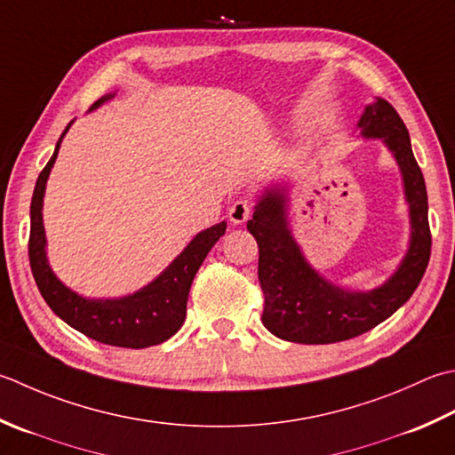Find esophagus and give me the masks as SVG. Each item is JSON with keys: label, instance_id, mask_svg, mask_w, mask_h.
Segmentation results:
<instances>
[{"label": "esophagus", "instance_id": "1", "mask_svg": "<svg viewBox=\"0 0 455 455\" xmlns=\"http://www.w3.org/2000/svg\"><path fill=\"white\" fill-rule=\"evenodd\" d=\"M254 212V204L246 199H238L228 209V219L235 222V225H243Z\"/></svg>", "mask_w": 455, "mask_h": 455}]
</instances>
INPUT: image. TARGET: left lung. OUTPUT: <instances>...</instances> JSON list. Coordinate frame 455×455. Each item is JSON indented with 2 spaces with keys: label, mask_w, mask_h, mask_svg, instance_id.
Listing matches in <instances>:
<instances>
[{
  "label": "left lung",
  "mask_w": 455,
  "mask_h": 455,
  "mask_svg": "<svg viewBox=\"0 0 455 455\" xmlns=\"http://www.w3.org/2000/svg\"><path fill=\"white\" fill-rule=\"evenodd\" d=\"M363 136L382 138L393 151L411 203V251L398 272L372 291H345L325 282L304 260L283 217L286 197L266 193L246 228L258 243V280L264 293L262 323L280 339L306 345L337 343L371 331L406 304L428 268L432 235L428 193L416 164L403 118L387 100L367 106L359 122Z\"/></svg>",
  "instance_id": "obj_1"
}]
</instances>
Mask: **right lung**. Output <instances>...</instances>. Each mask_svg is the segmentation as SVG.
I'll use <instances>...</instances> for the list:
<instances>
[{
    "label": "right lung",
    "mask_w": 455,
    "mask_h": 455,
    "mask_svg": "<svg viewBox=\"0 0 455 455\" xmlns=\"http://www.w3.org/2000/svg\"><path fill=\"white\" fill-rule=\"evenodd\" d=\"M110 96H104L92 108ZM70 126V124H68ZM57 141L55 154L49 164L43 167L35 185L31 199V235H29V264L33 278L37 282L43 299L55 311L62 322L75 327L94 341L126 349H144V347L159 345L180 331L187 314V298L195 274L201 268L209 251L217 240L225 235L227 222L203 230L191 240V244L169 264V268L146 286L122 299H84L78 293L70 291L51 272L47 258H44V228H43V195L51 167L55 164L60 140Z\"/></svg>",
    "instance_id": "1"
}]
</instances>
